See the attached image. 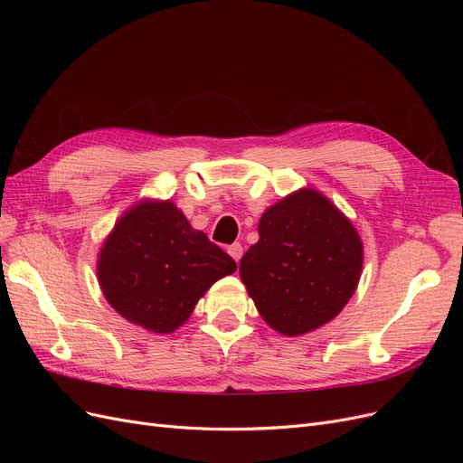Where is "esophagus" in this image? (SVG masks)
<instances>
[{
	"label": "esophagus",
	"mask_w": 463,
	"mask_h": 463,
	"mask_svg": "<svg viewBox=\"0 0 463 463\" xmlns=\"http://www.w3.org/2000/svg\"><path fill=\"white\" fill-rule=\"evenodd\" d=\"M228 253H230V257H232L235 262H240V260H241V255H243L241 243H232V245L228 247Z\"/></svg>",
	"instance_id": "34e87169"
}]
</instances>
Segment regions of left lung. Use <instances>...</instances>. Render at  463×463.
<instances>
[{
	"label": "left lung",
	"instance_id": "8db88e82",
	"mask_svg": "<svg viewBox=\"0 0 463 463\" xmlns=\"http://www.w3.org/2000/svg\"><path fill=\"white\" fill-rule=\"evenodd\" d=\"M363 245L338 208L313 189L276 203L259 222V241L240 274L260 317L284 335L326 325L354 296Z\"/></svg>",
	"mask_w": 463,
	"mask_h": 463
}]
</instances>
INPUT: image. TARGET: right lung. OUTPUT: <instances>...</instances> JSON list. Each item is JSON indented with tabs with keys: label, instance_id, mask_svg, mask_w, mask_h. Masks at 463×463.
Masks as SVG:
<instances>
[{
	"label": "right lung",
	"instance_id": "add662e5",
	"mask_svg": "<svg viewBox=\"0 0 463 463\" xmlns=\"http://www.w3.org/2000/svg\"><path fill=\"white\" fill-rule=\"evenodd\" d=\"M235 260L193 230L174 203H141L121 216L98 259L108 303L150 332L170 334L191 317Z\"/></svg>",
	"mask_w": 463,
	"mask_h": 463
}]
</instances>
